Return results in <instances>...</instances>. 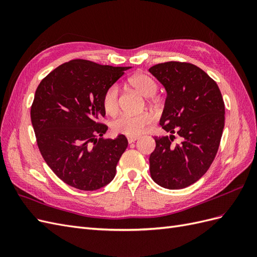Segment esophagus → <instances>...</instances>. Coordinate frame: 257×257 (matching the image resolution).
I'll list each match as a JSON object with an SVG mask.
<instances>
[{
    "label": "esophagus",
    "instance_id": "34e87169",
    "mask_svg": "<svg viewBox=\"0 0 257 257\" xmlns=\"http://www.w3.org/2000/svg\"><path fill=\"white\" fill-rule=\"evenodd\" d=\"M138 139H139L138 136H127V141H128L130 144L135 143L136 141H138Z\"/></svg>",
    "mask_w": 257,
    "mask_h": 257
}]
</instances>
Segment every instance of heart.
Listing matches in <instances>:
<instances>
[{
    "label": "heart",
    "instance_id": "b5f03b06",
    "mask_svg": "<svg viewBox=\"0 0 257 257\" xmlns=\"http://www.w3.org/2000/svg\"><path fill=\"white\" fill-rule=\"evenodd\" d=\"M128 84L139 91L146 97H151L158 90V84L151 76L136 74L128 78ZM103 107L109 115H114L119 110V89L116 85L108 88L103 95ZM153 121L149 112L124 113L112 123V128L119 134L126 136H139L145 133Z\"/></svg>",
    "mask_w": 257,
    "mask_h": 257
}]
</instances>
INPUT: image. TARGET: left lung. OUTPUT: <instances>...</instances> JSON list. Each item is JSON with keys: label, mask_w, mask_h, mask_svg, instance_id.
Instances as JSON below:
<instances>
[{"label": "left lung", "mask_w": 257, "mask_h": 257, "mask_svg": "<svg viewBox=\"0 0 257 257\" xmlns=\"http://www.w3.org/2000/svg\"><path fill=\"white\" fill-rule=\"evenodd\" d=\"M149 72L166 90L160 120L169 136L154 137L150 174L155 183L169 190L184 189L203 177L219 149L225 106L216 82L203 69L184 62H165ZM174 134L182 137L173 144Z\"/></svg>", "instance_id": "left-lung-1"}]
</instances>
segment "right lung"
<instances>
[{
    "mask_svg": "<svg viewBox=\"0 0 257 257\" xmlns=\"http://www.w3.org/2000/svg\"><path fill=\"white\" fill-rule=\"evenodd\" d=\"M130 68L77 59L58 66L38 84L31 107L38 149L52 172L73 188L95 191L115 176L127 139H104L108 127L98 119L106 113L105 91Z\"/></svg>",
    "mask_w": 257,
    "mask_h": 257,
    "instance_id": "right-lung-1",
    "label": "right lung"
}]
</instances>
